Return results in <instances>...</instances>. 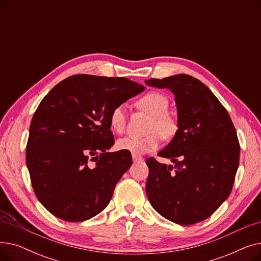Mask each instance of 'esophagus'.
I'll list each match as a JSON object with an SVG mask.
<instances>
[{
  "instance_id": "obj_1",
  "label": "esophagus",
  "mask_w": 261,
  "mask_h": 261,
  "mask_svg": "<svg viewBox=\"0 0 261 261\" xmlns=\"http://www.w3.org/2000/svg\"><path fill=\"white\" fill-rule=\"evenodd\" d=\"M132 160H133V162H142V161H144V159L142 158V156H140V155H135V154H132Z\"/></svg>"
}]
</instances>
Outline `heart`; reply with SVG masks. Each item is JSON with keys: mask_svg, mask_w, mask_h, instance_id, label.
<instances>
[{"mask_svg": "<svg viewBox=\"0 0 261 261\" xmlns=\"http://www.w3.org/2000/svg\"><path fill=\"white\" fill-rule=\"evenodd\" d=\"M138 105L144 111L152 116L149 121L148 132L144 138L126 136L117 141V149L135 155H143L156 150L164 139H170L177 130L175 119L168 114L169 101L165 95L159 92H148L139 99ZM127 116L123 105L116 106L110 113V127L116 133H122L126 128Z\"/></svg>", "mask_w": 261, "mask_h": 261, "instance_id": "1", "label": "heart"}]
</instances>
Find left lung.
<instances>
[{
	"instance_id": "obj_1",
	"label": "left lung",
	"mask_w": 261,
	"mask_h": 261,
	"mask_svg": "<svg viewBox=\"0 0 261 261\" xmlns=\"http://www.w3.org/2000/svg\"><path fill=\"white\" fill-rule=\"evenodd\" d=\"M174 95L177 129L158 153L174 166L149 158L146 193L164 218L191 225L205 220L227 199L239 166L236 129L213 92L193 76L177 74L145 80Z\"/></svg>"
}]
</instances>
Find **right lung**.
<instances>
[{
	"instance_id": "obj_1",
	"label": "right lung",
	"mask_w": 261,
	"mask_h": 261,
	"mask_svg": "<svg viewBox=\"0 0 261 261\" xmlns=\"http://www.w3.org/2000/svg\"><path fill=\"white\" fill-rule=\"evenodd\" d=\"M145 90L123 77L74 75L40 102L30 127L26 166L40 203L54 216L85 221L102 212L132 165L114 145L112 110Z\"/></svg>"
}]
</instances>
